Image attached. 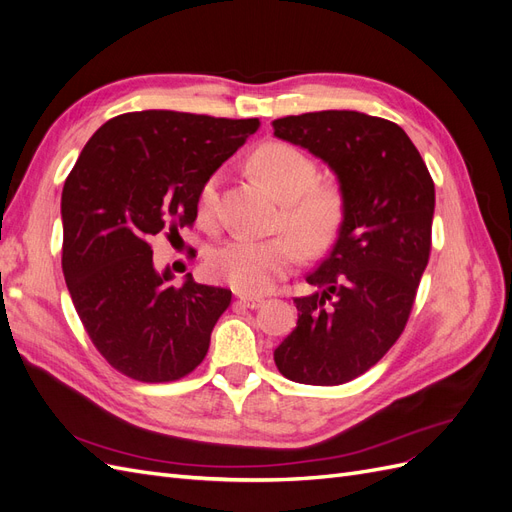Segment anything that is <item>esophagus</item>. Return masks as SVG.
Returning <instances> with one entry per match:
<instances>
[{
    "label": "esophagus",
    "instance_id": "34e87169",
    "mask_svg": "<svg viewBox=\"0 0 512 512\" xmlns=\"http://www.w3.org/2000/svg\"><path fill=\"white\" fill-rule=\"evenodd\" d=\"M237 299H239L241 305L250 307V309H256V307H260L262 303H265V299H262V297H252V294H239Z\"/></svg>",
    "mask_w": 512,
    "mask_h": 512
}]
</instances>
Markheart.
Returning a JSON list of instances; mask_svg holds the SVG:
<instances>
[{"instance_id":"obj_1","label":"heart","mask_w":512,"mask_h":512,"mask_svg":"<svg viewBox=\"0 0 512 512\" xmlns=\"http://www.w3.org/2000/svg\"><path fill=\"white\" fill-rule=\"evenodd\" d=\"M256 175L284 200L277 226L282 235L271 239H232L215 247L207 271L243 294H265L282 282L301 262V245L309 254H320L335 241L346 218V196L335 181H316L314 160L288 143L260 145L250 160ZM220 175H209L198 190V213L205 222L218 209Z\"/></svg>"}]
</instances>
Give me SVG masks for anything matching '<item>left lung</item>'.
<instances>
[{"instance_id": "8db88e82", "label": "left lung", "mask_w": 512, "mask_h": 512, "mask_svg": "<svg viewBox=\"0 0 512 512\" xmlns=\"http://www.w3.org/2000/svg\"><path fill=\"white\" fill-rule=\"evenodd\" d=\"M273 134L327 162L346 196L329 256L307 275L299 320L273 359L292 382L337 386L374 367L404 333L429 262L433 179L397 123L356 111L273 121Z\"/></svg>"}]
</instances>
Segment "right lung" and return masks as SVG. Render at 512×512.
<instances>
[{"mask_svg":"<svg viewBox=\"0 0 512 512\" xmlns=\"http://www.w3.org/2000/svg\"><path fill=\"white\" fill-rule=\"evenodd\" d=\"M260 128L258 119L126 113L89 138L61 192L64 269L83 327L113 369L173 382L203 363L232 292L173 286L149 239L192 228L203 181Z\"/></svg>","mask_w":512,"mask_h":512,"instance_id":"right-lung-1","label":"right lung"}]
</instances>
